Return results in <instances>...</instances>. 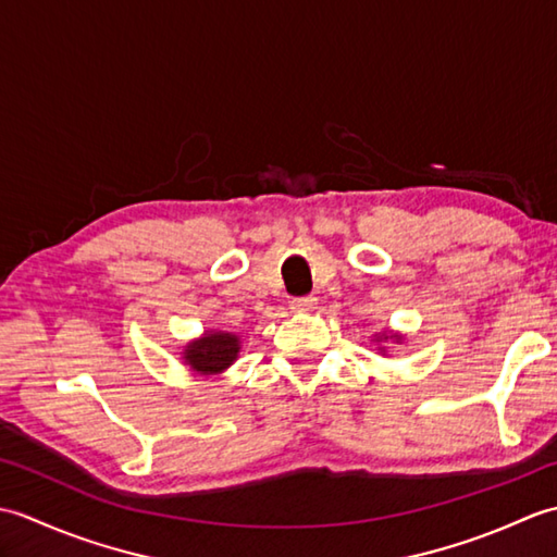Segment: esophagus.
Returning <instances> with one entry per match:
<instances>
[{"instance_id":"1","label":"esophagus","mask_w":557,"mask_h":557,"mask_svg":"<svg viewBox=\"0 0 557 557\" xmlns=\"http://www.w3.org/2000/svg\"><path fill=\"white\" fill-rule=\"evenodd\" d=\"M315 304H318L315 297H299V299H292L289 306H292V311L304 313V311H313Z\"/></svg>"}]
</instances>
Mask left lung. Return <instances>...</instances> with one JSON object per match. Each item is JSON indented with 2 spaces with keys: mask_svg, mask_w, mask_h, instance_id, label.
I'll use <instances>...</instances> for the list:
<instances>
[{
  "mask_svg": "<svg viewBox=\"0 0 557 557\" xmlns=\"http://www.w3.org/2000/svg\"><path fill=\"white\" fill-rule=\"evenodd\" d=\"M371 342H375V349H377V354H385L387 349H385V345H387V342H395V345H401V342H405V335H401V333H397V330H383V333H375L373 335V339Z\"/></svg>",
  "mask_w": 557,
  "mask_h": 557,
  "instance_id": "obj_1",
  "label": "left lung"
}]
</instances>
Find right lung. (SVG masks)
Instances as JSON below:
<instances>
[{"mask_svg": "<svg viewBox=\"0 0 557 557\" xmlns=\"http://www.w3.org/2000/svg\"><path fill=\"white\" fill-rule=\"evenodd\" d=\"M242 351V337L236 333H227V330L210 327L203 335L196 339H188L180 357L188 371L203 377L222 375L230 366L239 359Z\"/></svg>", "mask_w": 557, "mask_h": 557, "instance_id": "1", "label": "right lung"}]
</instances>
